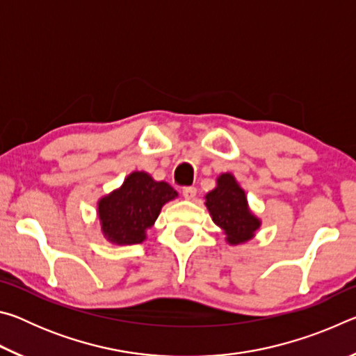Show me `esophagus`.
I'll return each mask as SVG.
<instances>
[{"mask_svg":"<svg viewBox=\"0 0 356 356\" xmlns=\"http://www.w3.org/2000/svg\"><path fill=\"white\" fill-rule=\"evenodd\" d=\"M182 195H184L185 200H195V197H196V188H195V186H184Z\"/></svg>","mask_w":356,"mask_h":356,"instance_id":"34e87169","label":"esophagus"}]
</instances>
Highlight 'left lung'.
<instances>
[{
  "instance_id": "8db88e82",
  "label": "left lung",
  "mask_w": 356,
  "mask_h": 356,
  "mask_svg": "<svg viewBox=\"0 0 356 356\" xmlns=\"http://www.w3.org/2000/svg\"><path fill=\"white\" fill-rule=\"evenodd\" d=\"M206 206L213 222L225 231L226 240L231 245L252 238L261 226V221L250 212L245 191L232 174H221L216 180V188L207 193Z\"/></svg>"
}]
</instances>
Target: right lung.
<instances>
[{"label":"right lung","mask_w":356,"mask_h":356,"mask_svg":"<svg viewBox=\"0 0 356 356\" xmlns=\"http://www.w3.org/2000/svg\"><path fill=\"white\" fill-rule=\"evenodd\" d=\"M176 196L177 191L166 182H155L146 172H131L119 190L99 201L104 236L116 245L141 243L161 207Z\"/></svg>","instance_id":"obj_1"}]
</instances>
